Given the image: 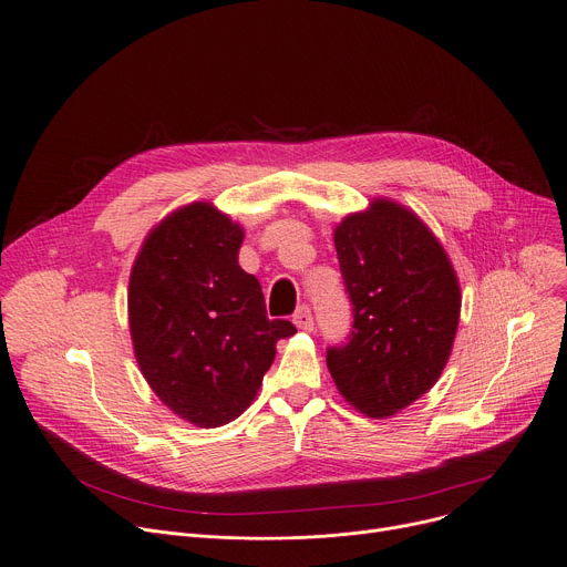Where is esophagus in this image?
Returning <instances> with one entry per match:
<instances>
[{
	"label": "esophagus",
	"mask_w": 567,
	"mask_h": 567,
	"mask_svg": "<svg viewBox=\"0 0 567 567\" xmlns=\"http://www.w3.org/2000/svg\"><path fill=\"white\" fill-rule=\"evenodd\" d=\"M293 323H296V328H300L305 332H312L315 330V317H312L310 307H307V305L298 307L296 315H293Z\"/></svg>",
	"instance_id": "obj_1"
}]
</instances>
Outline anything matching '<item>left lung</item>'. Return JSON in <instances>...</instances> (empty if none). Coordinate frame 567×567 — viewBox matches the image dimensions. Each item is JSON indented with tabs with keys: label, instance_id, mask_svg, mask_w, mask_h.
I'll return each mask as SVG.
<instances>
[{
	"label": "left lung",
	"instance_id": "8db88e82",
	"mask_svg": "<svg viewBox=\"0 0 567 567\" xmlns=\"http://www.w3.org/2000/svg\"><path fill=\"white\" fill-rule=\"evenodd\" d=\"M352 332L328 350L339 393L369 419L398 414L441 378L456 334L461 289L441 241L391 198L334 228Z\"/></svg>",
	"mask_w": 567,
	"mask_h": 567
}]
</instances>
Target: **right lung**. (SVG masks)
<instances>
[{
  "label": "right lung",
  "mask_w": 567,
  "mask_h": 567,
  "mask_svg": "<svg viewBox=\"0 0 567 567\" xmlns=\"http://www.w3.org/2000/svg\"><path fill=\"white\" fill-rule=\"evenodd\" d=\"M244 228L194 200L146 235L128 280L137 367L165 406L196 427H221L260 391L276 343L296 334L269 321L262 287L239 262Z\"/></svg>",
  "instance_id": "1"
}]
</instances>
